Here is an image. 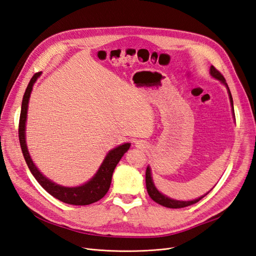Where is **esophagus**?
Listing matches in <instances>:
<instances>
[{
  "instance_id": "1",
  "label": "esophagus",
  "mask_w": 256,
  "mask_h": 256,
  "mask_svg": "<svg viewBox=\"0 0 256 256\" xmlns=\"http://www.w3.org/2000/svg\"><path fill=\"white\" fill-rule=\"evenodd\" d=\"M136 146L138 147V148H146V144H145V142H143V141H138L136 143Z\"/></svg>"
}]
</instances>
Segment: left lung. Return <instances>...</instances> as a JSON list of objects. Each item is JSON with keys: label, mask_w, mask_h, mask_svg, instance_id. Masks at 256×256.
Listing matches in <instances>:
<instances>
[{"label": "left lung", "mask_w": 256, "mask_h": 256, "mask_svg": "<svg viewBox=\"0 0 256 256\" xmlns=\"http://www.w3.org/2000/svg\"><path fill=\"white\" fill-rule=\"evenodd\" d=\"M209 74H212V78L219 80L224 86L228 90V97H230V106H232V110H233V116L235 118V114H234V104H233V98H232V94H230V90L228 88V85L226 81V79H224V76L216 70V69L212 66L210 67V72H209ZM145 182H146V189H147V192H148L150 196L154 200V202L164 206V207H168V208H182V207H187V206H190L192 204H196L198 203L200 200H202L205 196L208 194V192L206 193V194L200 196L196 200H174V198H168L164 194H162V193L156 188V186H154V180H152V170L150 166H147L146 168V174H145Z\"/></svg>", "instance_id": "8db88e82"}]
</instances>
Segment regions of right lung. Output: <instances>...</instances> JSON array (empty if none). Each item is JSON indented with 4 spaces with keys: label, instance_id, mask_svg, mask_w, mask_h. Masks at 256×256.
I'll return each mask as SVG.
<instances>
[{
    "label": "right lung",
    "instance_id": "right-lung-1",
    "mask_svg": "<svg viewBox=\"0 0 256 256\" xmlns=\"http://www.w3.org/2000/svg\"><path fill=\"white\" fill-rule=\"evenodd\" d=\"M40 74L42 72H37L32 76V79H30L22 99L19 120V141L23 157H24L30 171L35 177V180L40 182L42 187L52 196L62 200V202L70 205L83 206L95 203L100 198H102L106 196L108 190H109L114 168L118 166L120 160L124 156V154L129 150L131 144L124 143L111 150L106 154V156L104 157L102 164H100L96 174L92 176L88 182L81 186H78V187H64V186L54 182L51 180H49V178L46 177L34 164V162L32 158H30V152L28 150L26 140V124L28 118V100L34 84L37 81V79L40 78Z\"/></svg>",
    "mask_w": 256,
    "mask_h": 256
}]
</instances>
